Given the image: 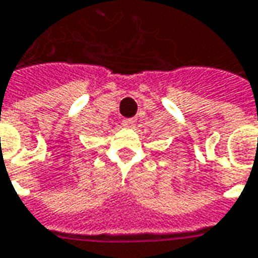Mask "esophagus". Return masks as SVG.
<instances>
[{"instance_id": "esophagus-1", "label": "esophagus", "mask_w": 258, "mask_h": 258, "mask_svg": "<svg viewBox=\"0 0 258 258\" xmlns=\"http://www.w3.org/2000/svg\"><path fill=\"white\" fill-rule=\"evenodd\" d=\"M122 123H123V126H126V127H131V129H132V127L136 126V119H133V118L123 119V122H122Z\"/></svg>"}]
</instances>
